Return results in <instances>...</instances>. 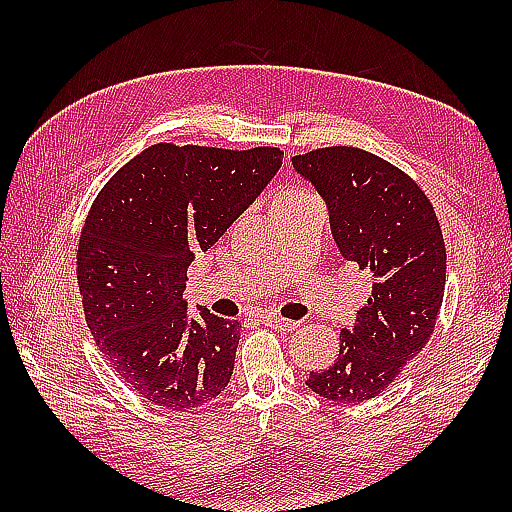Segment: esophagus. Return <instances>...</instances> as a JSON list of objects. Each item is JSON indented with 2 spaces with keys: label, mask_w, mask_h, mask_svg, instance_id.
Returning a JSON list of instances; mask_svg holds the SVG:
<instances>
[{
  "label": "esophagus",
  "mask_w": 512,
  "mask_h": 512,
  "mask_svg": "<svg viewBox=\"0 0 512 512\" xmlns=\"http://www.w3.org/2000/svg\"><path fill=\"white\" fill-rule=\"evenodd\" d=\"M264 325H268V328H273V330L290 332V330L299 328V321H290L284 317H277V314H268V317H264Z\"/></svg>",
  "instance_id": "obj_1"
}]
</instances>
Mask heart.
Returning <instances> with one entry per match:
<instances>
[{
	"label": "heart",
	"mask_w": 512,
	"mask_h": 512,
	"mask_svg": "<svg viewBox=\"0 0 512 512\" xmlns=\"http://www.w3.org/2000/svg\"><path fill=\"white\" fill-rule=\"evenodd\" d=\"M306 191H299V189H295V191H288V193H284V195H279V200H286V198H297V195H303Z\"/></svg>",
	"instance_id": "heart-1"
}]
</instances>
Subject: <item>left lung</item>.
Returning a JSON list of instances; mask_svg holds the SVG:
<instances>
[{"label": "left lung", "mask_w": 512, "mask_h": 512, "mask_svg": "<svg viewBox=\"0 0 512 512\" xmlns=\"http://www.w3.org/2000/svg\"><path fill=\"white\" fill-rule=\"evenodd\" d=\"M328 204L341 255L372 275L354 330H341L336 361L306 385L334 402L385 391L429 343L442 308L447 250L420 184L372 151L332 145L292 156Z\"/></svg>", "instance_id": "1"}]
</instances>
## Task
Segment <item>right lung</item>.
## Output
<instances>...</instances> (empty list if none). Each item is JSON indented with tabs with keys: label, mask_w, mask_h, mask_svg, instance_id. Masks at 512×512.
I'll list each match as a JSON object with an SVG mask.
<instances>
[{
	"label": "right lung",
	"mask_w": 512,
	"mask_h": 512,
	"mask_svg": "<svg viewBox=\"0 0 512 512\" xmlns=\"http://www.w3.org/2000/svg\"><path fill=\"white\" fill-rule=\"evenodd\" d=\"M279 147L158 143L118 169L81 228L76 279L96 345L147 402L191 411L226 389L239 321L187 317V270L273 180Z\"/></svg>",
	"instance_id": "1"
}]
</instances>
